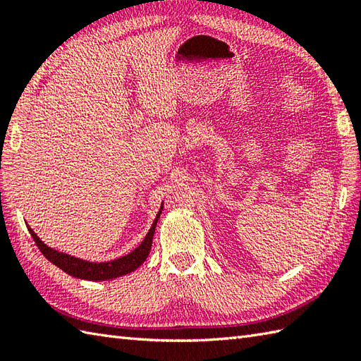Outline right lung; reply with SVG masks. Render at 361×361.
<instances>
[{
    "label": "right lung",
    "mask_w": 361,
    "mask_h": 361,
    "mask_svg": "<svg viewBox=\"0 0 361 361\" xmlns=\"http://www.w3.org/2000/svg\"><path fill=\"white\" fill-rule=\"evenodd\" d=\"M161 211H163V204L157 214L155 220H153L152 228L149 229V233L145 234L144 240L137 248H135L132 252H128L127 256H122L119 259L109 260V262H90V260H83L79 257H74L70 255H65L62 251H57L48 245H44L40 237H38L32 229H29L30 235L35 240L38 250L42 251V255L49 260L51 264L57 265L60 270H63L65 273L74 276V278L79 279H87V281H109L119 278V276H124L135 271L137 267L142 265V262L147 259L150 248H152V240H153V234H155V228L158 224V219L161 216Z\"/></svg>",
    "instance_id": "obj_1"
}]
</instances>
